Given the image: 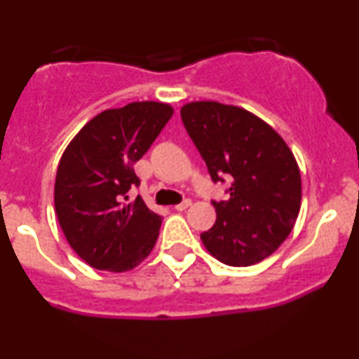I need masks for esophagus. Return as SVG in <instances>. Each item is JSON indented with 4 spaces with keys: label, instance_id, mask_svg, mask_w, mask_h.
I'll return each instance as SVG.
<instances>
[{
    "label": "esophagus",
    "instance_id": "34e87169",
    "mask_svg": "<svg viewBox=\"0 0 359 359\" xmlns=\"http://www.w3.org/2000/svg\"><path fill=\"white\" fill-rule=\"evenodd\" d=\"M191 204H192V201H191V199H184L182 203L175 205V211H185V209H187L189 205H191Z\"/></svg>",
    "mask_w": 359,
    "mask_h": 359
}]
</instances>
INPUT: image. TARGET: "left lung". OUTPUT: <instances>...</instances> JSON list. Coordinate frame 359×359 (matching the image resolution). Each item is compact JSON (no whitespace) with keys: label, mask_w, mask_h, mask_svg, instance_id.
<instances>
[{"label":"left lung","mask_w":359,"mask_h":359,"mask_svg":"<svg viewBox=\"0 0 359 359\" xmlns=\"http://www.w3.org/2000/svg\"><path fill=\"white\" fill-rule=\"evenodd\" d=\"M180 116L212 182H229L228 199L212 201L217 219L201 234L205 250L229 266L269 258L300 211L294 154L273 128L238 106L196 101L182 106Z\"/></svg>","instance_id":"8db88e82"}]
</instances>
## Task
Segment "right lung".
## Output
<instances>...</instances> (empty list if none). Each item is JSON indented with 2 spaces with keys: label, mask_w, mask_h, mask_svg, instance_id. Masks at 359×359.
<instances>
[{
  "label": "right lung",
  "mask_w": 359,
  "mask_h": 359,
  "mask_svg": "<svg viewBox=\"0 0 359 359\" xmlns=\"http://www.w3.org/2000/svg\"><path fill=\"white\" fill-rule=\"evenodd\" d=\"M174 114L170 104L130 102L86 123L57 168L55 212L69 245L97 270L135 269L154 250L162 217L142 197L133 165L147 154Z\"/></svg>",
  "instance_id": "add662e5"
}]
</instances>
